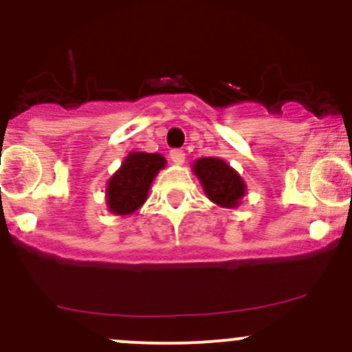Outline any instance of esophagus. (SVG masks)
Wrapping results in <instances>:
<instances>
[{
    "label": "esophagus",
    "instance_id": "1",
    "mask_svg": "<svg viewBox=\"0 0 352 352\" xmlns=\"http://www.w3.org/2000/svg\"><path fill=\"white\" fill-rule=\"evenodd\" d=\"M170 160H172L175 165H182V163L186 162V153H184V150H172L170 151Z\"/></svg>",
    "mask_w": 352,
    "mask_h": 352
}]
</instances>
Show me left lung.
<instances>
[{"mask_svg": "<svg viewBox=\"0 0 352 352\" xmlns=\"http://www.w3.org/2000/svg\"><path fill=\"white\" fill-rule=\"evenodd\" d=\"M206 196L221 208H236L245 196L243 179L221 158H199L192 165Z\"/></svg>", "mask_w": 352, "mask_h": 352, "instance_id": "left-lung-1", "label": "left lung"}]
</instances>
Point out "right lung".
I'll list each match as a JSON object with an SVG mask.
<instances>
[{"label":"right lung","mask_w":352,"mask_h":352,"mask_svg":"<svg viewBox=\"0 0 352 352\" xmlns=\"http://www.w3.org/2000/svg\"><path fill=\"white\" fill-rule=\"evenodd\" d=\"M165 163L166 160L158 153L133 151L127 155L107 184L105 196L109 211L117 216H126L140 209L146 201L156 173Z\"/></svg>","instance_id":"obj_1"}]
</instances>
